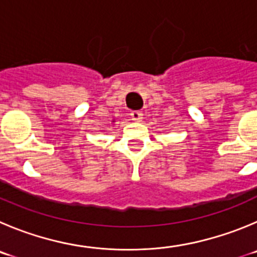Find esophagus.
I'll return each mask as SVG.
<instances>
[{"label":"esophagus","instance_id":"esophagus-1","mask_svg":"<svg viewBox=\"0 0 257 257\" xmlns=\"http://www.w3.org/2000/svg\"><path fill=\"white\" fill-rule=\"evenodd\" d=\"M131 116H132V120L134 121H142L143 119V114L141 111H132Z\"/></svg>","mask_w":257,"mask_h":257}]
</instances>
